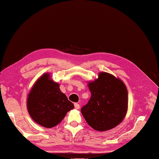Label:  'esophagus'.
<instances>
[{"instance_id": "34e87169", "label": "esophagus", "mask_w": 159, "mask_h": 159, "mask_svg": "<svg viewBox=\"0 0 159 159\" xmlns=\"http://www.w3.org/2000/svg\"><path fill=\"white\" fill-rule=\"evenodd\" d=\"M74 107H75V108H76V109H79L80 108V105L79 104V103H74Z\"/></svg>"}]
</instances>
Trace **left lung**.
<instances>
[{
    "instance_id": "8db88e82",
    "label": "left lung",
    "mask_w": 159,
    "mask_h": 159,
    "mask_svg": "<svg viewBox=\"0 0 159 159\" xmlns=\"http://www.w3.org/2000/svg\"><path fill=\"white\" fill-rule=\"evenodd\" d=\"M91 97L80 109L92 128L104 131L115 127L127 111V89L122 80L112 75L101 72L99 78L88 83Z\"/></svg>"
}]
</instances>
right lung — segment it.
I'll return each instance as SVG.
<instances>
[{"label":"right lung","instance_id":"1","mask_svg":"<svg viewBox=\"0 0 159 159\" xmlns=\"http://www.w3.org/2000/svg\"><path fill=\"white\" fill-rule=\"evenodd\" d=\"M28 112L34 122L46 128H51L61 122L68 111L74 108L59 85L45 74L38 79L28 94Z\"/></svg>","mask_w":159,"mask_h":159}]
</instances>
